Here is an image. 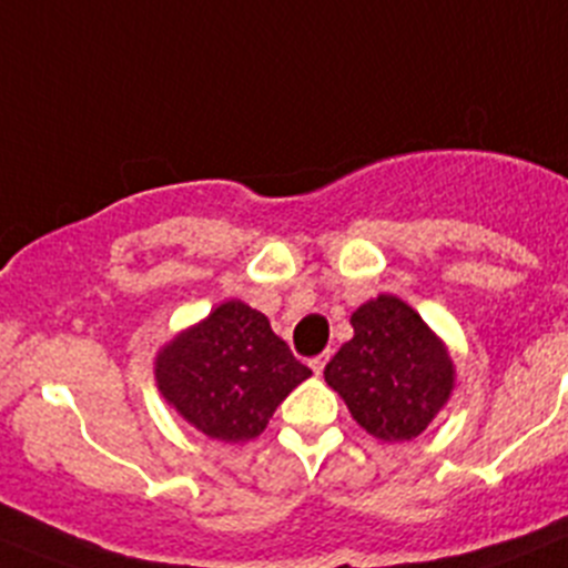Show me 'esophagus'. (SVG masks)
I'll return each mask as SVG.
<instances>
[{
	"label": "esophagus",
	"mask_w": 568,
	"mask_h": 568,
	"mask_svg": "<svg viewBox=\"0 0 568 568\" xmlns=\"http://www.w3.org/2000/svg\"><path fill=\"white\" fill-rule=\"evenodd\" d=\"M326 362H328V351H326V354L315 356V359H310V368L315 371V376L323 374V368H326Z\"/></svg>",
	"instance_id": "esophagus-1"
}]
</instances>
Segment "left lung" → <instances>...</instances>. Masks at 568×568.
Here are the masks:
<instances>
[{
  "label": "left lung",
  "mask_w": 568,
  "mask_h": 568,
  "mask_svg": "<svg viewBox=\"0 0 568 568\" xmlns=\"http://www.w3.org/2000/svg\"><path fill=\"white\" fill-rule=\"evenodd\" d=\"M354 337L323 376L343 396L362 429L379 440H413L455 387V365L420 315L379 295L351 315Z\"/></svg>",
  "instance_id": "8db88e82"
}]
</instances>
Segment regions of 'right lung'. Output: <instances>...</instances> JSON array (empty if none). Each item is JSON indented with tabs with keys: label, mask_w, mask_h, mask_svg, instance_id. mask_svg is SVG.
<instances>
[{
	"label": "right lung",
	"mask_w": 568,
	"mask_h": 568,
	"mask_svg": "<svg viewBox=\"0 0 568 568\" xmlns=\"http://www.w3.org/2000/svg\"><path fill=\"white\" fill-rule=\"evenodd\" d=\"M312 371L275 337L262 312L242 301L217 306L159 354L155 379L166 402L203 435L242 443Z\"/></svg>",
	"instance_id": "right-lung-1"
}]
</instances>
